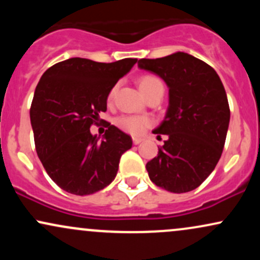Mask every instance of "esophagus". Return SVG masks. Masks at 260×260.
Wrapping results in <instances>:
<instances>
[{
  "label": "esophagus",
  "mask_w": 260,
  "mask_h": 260,
  "mask_svg": "<svg viewBox=\"0 0 260 260\" xmlns=\"http://www.w3.org/2000/svg\"><path fill=\"white\" fill-rule=\"evenodd\" d=\"M142 142H143V138H139V137H134V138H133V144L138 145Z\"/></svg>",
  "instance_id": "1"
}]
</instances>
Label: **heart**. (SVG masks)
<instances>
[{"instance_id": "b5f03b06", "label": "heart", "mask_w": 260, "mask_h": 260, "mask_svg": "<svg viewBox=\"0 0 260 260\" xmlns=\"http://www.w3.org/2000/svg\"><path fill=\"white\" fill-rule=\"evenodd\" d=\"M156 83H160V80L156 78V77L153 76H145L139 80V89L140 91L144 94L145 91L148 90L150 86H153ZM116 123L117 126L122 128L126 132L134 134H140L144 132V129L147 127L150 126L153 123L150 117H147V116H137V115H122L116 120Z\"/></svg>"}]
</instances>
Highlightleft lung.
<instances>
[{
	"mask_svg": "<svg viewBox=\"0 0 260 260\" xmlns=\"http://www.w3.org/2000/svg\"><path fill=\"white\" fill-rule=\"evenodd\" d=\"M138 68L159 76L169 88L165 118L153 131L168 139L147 164L149 178L172 193L196 189L215 169L225 145L230 107L221 79L202 59L180 51L139 59Z\"/></svg>",
	"mask_w": 260,
	"mask_h": 260,
	"instance_id": "obj_1",
	"label": "left lung"
}]
</instances>
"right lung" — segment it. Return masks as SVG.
I'll return each mask as SVG.
<instances>
[{
    "label": "right lung",
    "instance_id": "obj_1",
    "mask_svg": "<svg viewBox=\"0 0 260 260\" xmlns=\"http://www.w3.org/2000/svg\"><path fill=\"white\" fill-rule=\"evenodd\" d=\"M137 61L101 63L73 57L53 64L39 80L30 107L35 148L47 175L66 192L92 194L115 180L132 138L107 123L100 139L90 126L106 111L113 86Z\"/></svg>",
    "mask_w": 260,
    "mask_h": 260
}]
</instances>
